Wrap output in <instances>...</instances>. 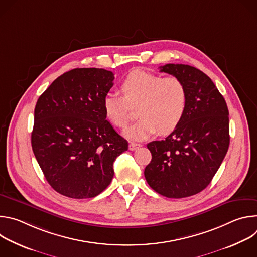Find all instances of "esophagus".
I'll use <instances>...</instances> for the list:
<instances>
[{
    "instance_id": "1",
    "label": "esophagus",
    "mask_w": 257,
    "mask_h": 257,
    "mask_svg": "<svg viewBox=\"0 0 257 257\" xmlns=\"http://www.w3.org/2000/svg\"><path fill=\"white\" fill-rule=\"evenodd\" d=\"M140 144L139 143H134V142H130L129 143V150L130 151H135V150H137V149H139L140 148Z\"/></svg>"
}]
</instances>
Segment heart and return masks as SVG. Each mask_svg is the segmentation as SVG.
Returning <instances> with one entry per match:
<instances>
[{
  "label": "heart",
  "instance_id": "obj_1",
  "mask_svg": "<svg viewBox=\"0 0 257 257\" xmlns=\"http://www.w3.org/2000/svg\"><path fill=\"white\" fill-rule=\"evenodd\" d=\"M123 97L106 93L102 99L105 119L118 128L127 126L130 107L136 105L139 118L124 134L131 140H143L156 134L172 133L185 116L188 93L185 84L175 76L162 77L144 70H134L120 86Z\"/></svg>",
  "mask_w": 257,
  "mask_h": 257
}]
</instances>
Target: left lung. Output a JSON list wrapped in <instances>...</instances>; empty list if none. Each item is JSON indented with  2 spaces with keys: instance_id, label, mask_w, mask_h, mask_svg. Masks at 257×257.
<instances>
[{
  "instance_id": "obj_1",
  "label": "left lung",
  "mask_w": 257,
  "mask_h": 257,
  "mask_svg": "<svg viewBox=\"0 0 257 257\" xmlns=\"http://www.w3.org/2000/svg\"><path fill=\"white\" fill-rule=\"evenodd\" d=\"M161 72L180 78L188 104L180 125L165 139L152 141V161L145 167L149 185L169 198L199 193L212 180L230 144L229 111L224 96L199 69L166 64Z\"/></svg>"
}]
</instances>
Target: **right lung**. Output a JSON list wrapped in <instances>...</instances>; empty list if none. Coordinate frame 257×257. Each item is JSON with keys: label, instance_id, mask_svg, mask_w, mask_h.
<instances>
[{"label": "right lung", "instance_id": "right-lung-1", "mask_svg": "<svg viewBox=\"0 0 257 257\" xmlns=\"http://www.w3.org/2000/svg\"><path fill=\"white\" fill-rule=\"evenodd\" d=\"M113 72L76 68L59 76L34 108L31 146L49 184L75 199L102 192L113 165L128 142L105 120L102 99L114 85Z\"/></svg>", "mask_w": 257, "mask_h": 257}]
</instances>
